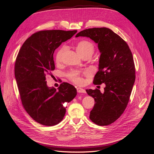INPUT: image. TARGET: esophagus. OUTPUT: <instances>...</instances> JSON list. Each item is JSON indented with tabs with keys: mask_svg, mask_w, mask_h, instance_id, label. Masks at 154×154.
I'll return each mask as SVG.
<instances>
[{
	"mask_svg": "<svg viewBox=\"0 0 154 154\" xmlns=\"http://www.w3.org/2000/svg\"><path fill=\"white\" fill-rule=\"evenodd\" d=\"M77 91L79 93H86V91L84 89L82 88H79V87L77 88Z\"/></svg>",
	"mask_w": 154,
	"mask_h": 154,
	"instance_id": "34e87169",
	"label": "esophagus"
}]
</instances>
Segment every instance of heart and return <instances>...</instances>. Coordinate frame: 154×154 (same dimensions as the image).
<instances>
[{
  "label": "heart",
  "mask_w": 154,
  "mask_h": 154,
  "mask_svg": "<svg viewBox=\"0 0 154 154\" xmlns=\"http://www.w3.org/2000/svg\"><path fill=\"white\" fill-rule=\"evenodd\" d=\"M75 49L77 53L82 58L87 55H92L94 51V48L93 44L90 41H85V40L79 42L77 43V45H76ZM66 47L63 46L58 51L55 56V61L57 63H59L61 61V58L66 51ZM88 73V71L82 72L79 71L73 70L68 74V76L69 79L74 83L76 84H82L83 82V80L82 78L83 74H86Z\"/></svg>",
  "instance_id": "heart-1"
}]
</instances>
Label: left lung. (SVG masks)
<instances>
[{
    "instance_id": "obj_1",
    "label": "left lung",
    "mask_w": 154,
    "mask_h": 154,
    "mask_svg": "<svg viewBox=\"0 0 154 154\" xmlns=\"http://www.w3.org/2000/svg\"><path fill=\"white\" fill-rule=\"evenodd\" d=\"M79 36L94 41L100 53L93 83H104V92L98 89L86 91L95 100L90 119L97 125H107L121 116L128 104L135 80L132 54L123 39L106 27L86 29L75 36Z\"/></svg>"
}]
</instances>
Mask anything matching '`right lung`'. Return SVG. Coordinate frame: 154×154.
Segmentation results:
<instances>
[{
	"label": "right lung",
	"mask_w": 154,
	"mask_h": 154,
	"mask_svg": "<svg viewBox=\"0 0 154 154\" xmlns=\"http://www.w3.org/2000/svg\"><path fill=\"white\" fill-rule=\"evenodd\" d=\"M77 30H44L30 36L17 56L14 75L22 103L37 122L52 126L60 122L66 113L64 102L77 95L75 88L61 83L56 90L47 85L46 77L55 69L54 53L61 44L71 38Z\"/></svg>",
	"instance_id": "right-lung-1"
}]
</instances>
